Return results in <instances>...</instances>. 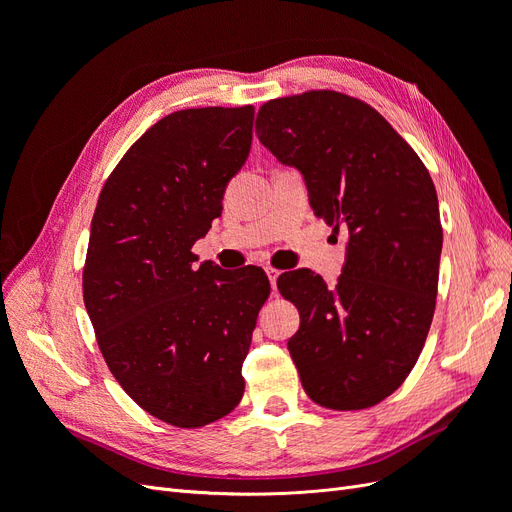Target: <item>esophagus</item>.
Instances as JSON below:
<instances>
[{"label": "esophagus", "instance_id": "esophagus-1", "mask_svg": "<svg viewBox=\"0 0 512 512\" xmlns=\"http://www.w3.org/2000/svg\"><path fill=\"white\" fill-rule=\"evenodd\" d=\"M267 275H269V282H271V286H273V290H275V286H277V277H280V271L273 269V267H267Z\"/></svg>", "mask_w": 512, "mask_h": 512}]
</instances>
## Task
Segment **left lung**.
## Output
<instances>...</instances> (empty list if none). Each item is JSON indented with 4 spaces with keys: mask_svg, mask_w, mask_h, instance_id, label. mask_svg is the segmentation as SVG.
I'll list each match as a JSON object with an SVG mask.
<instances>
[{
    "mask_svg": "<svg viewBox=\"0 0 512 512\" xmlns=\"http://www.w3.org/2000/svg\"><path fill=\"white\" fill-rule=\"evenodd\" d=\"M256 134L299 170L318 218L348 232L335 286L309 269L277 280L301 316L288 350L303 389L331 410L376 406L408 378L436 309L442 226L429 170L378 111L329 89L262 104Z\"/></svg>",
    "mask_w": 512,
    "mask_h": 512,
    "instance_id": "1",
    "label": "left lung"
}]
</instances>
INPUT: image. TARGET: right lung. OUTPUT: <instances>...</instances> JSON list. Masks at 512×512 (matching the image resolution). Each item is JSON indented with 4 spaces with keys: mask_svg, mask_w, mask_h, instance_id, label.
Wrapping results in <instances>:
<instances>
[{
    "mask_svg": "<svg viewBox=\"0 0 512 512\" xmlns=\"http://www.w3.org/2000/svg\"><path fill=\"white\" fill-rule=\"evenodd\" d=\"M254 106L185 108L151 126L106 179L91 220L83 299L104 361L138 406L175 427L235 410L271 284L192 245L222 215L250 156Z\"/></svg>",
    "mask_w": 512,
    "mask_h": 512,
    "instance_id": "obj_1",
    "label": "right lung"
}]
</instances>
